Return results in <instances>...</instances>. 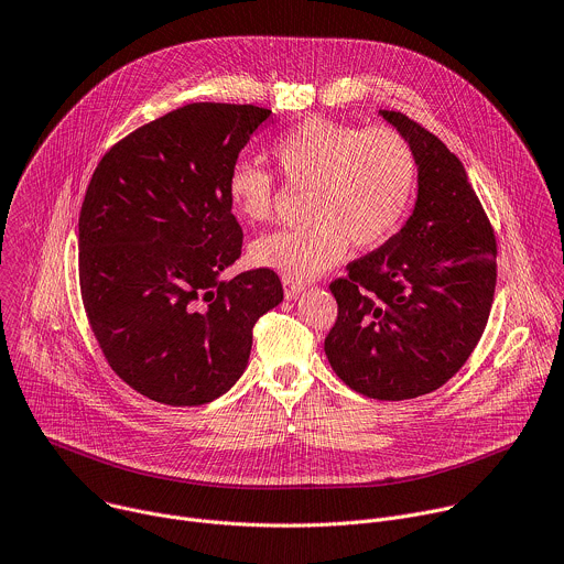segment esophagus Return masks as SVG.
<instances>
[{"label": "esophagus", "instance_id": "esophagus-1", "mask_svg": "<svg viewBox=\"0 0 564 564\" xmlns=\"http://www.w3.org/2000/svg\"><path fill=\"white\" fill-rule=\"evenodd\" d=\"M282 286H284V295H286V300H295L304 289H302V284H295V282H291V280H286V278H282Z\"/></svg>", "mask_w": 564, "mask_h": 564}]
</instances>
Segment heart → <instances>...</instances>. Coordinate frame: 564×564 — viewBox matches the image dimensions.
Here are the masks:
<instances>
[{
	"instance_id": "heart-1",
	"label": "heart",
	"mask_w": 564,
	"mask_h": 564,
	"mask_svg": "<svg viewBox=\"0 0 564 564\" xmlns=\"http://www.w3.org/2000/svg\"><path fill=\"white\" fill-rule=\"evenodd\" d=\"M271 158L289 184L308 186L304 227L282 229L251 245L256 267L304 284L340 264L356 249L382 245L402 221L415 184L411 147L391 129L358 131L308 118L280 135ZM229 208L264 221L273 208V177L240 160L227 175Z\"/></svg>"
}]
</instances>
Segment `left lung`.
<instances>
[{
    "instance_id": "8db88e82",
    "label": "left lung",
    "mask_w": 564,
    "mask_h": 564,
    "mask_svg": "<svg viewBox=\"0 0 564 564\" xmlns=\"http://www.w3.org/2000/svg\"><path fill=\"white\" fill-rule=\"evenodd\" d=\"M411 147L417 195L402 229L335 280L333 371L376 400L440 389L476 349L496 293V238L465 166L433 133L378 110Z\"/></svg>"
}]
</instances>
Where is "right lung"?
I'll use <instances>...</instances> for the list:
<instances>
[{
	"label": "right lung",
	"instance_id": "1",
	"mask_svg": "<svg viewBox=\"0 0 564 564\" xmlns=\"http://www.w3.org/2000/svg\"><path fill=\"white\" fill-rule=\"evenodd\" d=\"M269 118L253 104H186L112 147L88 184L84 308L110 369L155 402L227 393L249 365L256 322L284 297L269 269L221 280L242 253L227 175Z\"/></svg>",
	"mask_w": 564,
	"mask_h": 564
}]
</instances>
